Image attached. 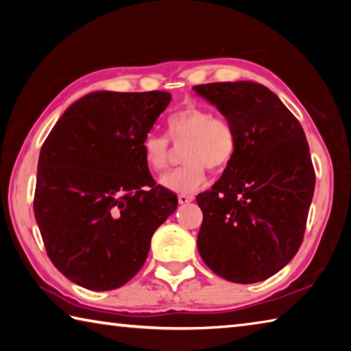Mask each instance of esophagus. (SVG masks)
Segmentation results:
<instances>
[{
  "mask_svg": "<svg viewBox=\"0 0 351 351\" xmlns=\"http://www.w3.org/2000/svg\"><path fill=\"white\" fill-rule=\"evenodd\" d=\"M178 201H180V204H189L193 201V197H190V195H180Z\"/></svg>",
  "mask_w": 351,
  "mask_h": 351,
  "instance_id": "obj_1",
  "label": "esophagus"
}]
</instances>
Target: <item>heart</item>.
I'll use <instances>...</instances> for the list:
<instances>
[{
    "label": "heart",
    "mask_w": 351,
    "mask_h": 351,
    "mask_svg": "<svg viewBox=\"0 0 351 351\" xmlns=\"http://www.w3.org/2000/svg\"><path fill=\"white\" fill-rule=\"evenodd\" d=\"M167 134L175 147H184L181 158L186 162L161 178L162 186L175 193L184 195L198 190L206 182V169L212 173H221L228 169L237 150L232 123L224 117L213 116L204 106L189 105L170 114ZM169 141L156 133H148L142 139L144 161L156 173L169 167L173 154Z\"/></svg>",
    "instance_id": "b5f03b06"
}]
</instances>
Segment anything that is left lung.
Instances as JSON below:
<instances>
[{"label": "left lung", "mask_w": 351, "mask_h": 351, "mask_svg": "<svg viewBox=\"0 0 351 351\" xmlns=\"http://www.w3.org/2000/svg\"><path fill=\"white\" fill-rule=\"evenodd\" d=\"M237 136L234 159L199 193L198 251L217 276L255 283L274 276L304 240L316 173L304 128L274 93L254 82L193 86Z\"/></svg>", "instance_id": "obj_1"}]
</instances>
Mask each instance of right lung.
Listing matches in <instances>:
<instances>
[{
    "instance_id": "obj_1",
    "label": "right lung",
    "mask_w": 351,
    "mask_h": 351,
    "mask_svg": "<svg viewBox=\"0 0 351 351\" xmlns=\"http://www.w3.org/2000/svg\"><path fill=\"white\" fill-rule=\"evenodd\" d=\"M170 100L165 91L91 93L46 138L34 213L47 257L71 282L121 288L176 210V195L154 182L142 154V139Z\"/></svg>"
}]
</instances>
